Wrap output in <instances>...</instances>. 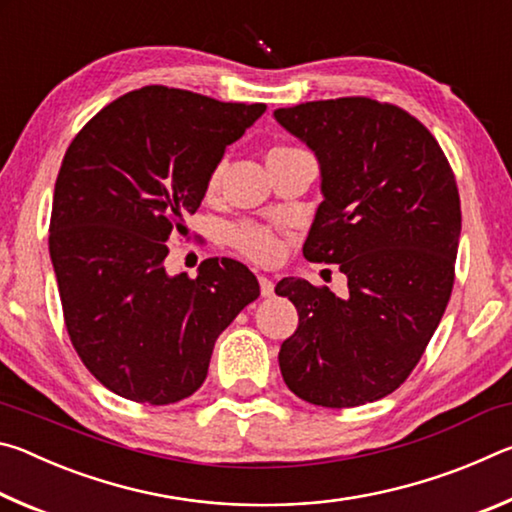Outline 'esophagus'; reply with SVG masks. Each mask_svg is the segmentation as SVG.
I'll return each instance as SVG.
<instances>
[{
    "label": "esophagus",
    "instance_id": "34e87169",
    "mask_svg": "<svg viewBox=\"0 0 512 512\" xmlns=\"http://www.w3.org/2000/svg\"><path fill=\"white\" fill-rule=\"evenodd\" d=\"M259 291H262V298H273L275 296L273 280H268L266 275H259Z\"/></svg>",
    "mask_w": 512,
    "mask_h": 512
}]
</instances>
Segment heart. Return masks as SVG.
Wrapping results in <instances>:
<instances>
[{"label": "heart", "instance_id": "1", "mask_svg": "<svg viewBox=\"0 0 512 512\" xmlns=\"http://www.w3.org/2000/svg\"><path fill=\"white\" fill-rule=\"evenodd\" d=\"M219 171L221 169H216L212 173V178H210L212 187L219 183ZM230 235L241 253H246L248 257L257 259V262H271V259H275L277 253H280V244H277L275 235L268 228H262V225L239 223L232 228Z\"/></svg>", "mask_w": 512, "mask_h": 512}]
</instances>
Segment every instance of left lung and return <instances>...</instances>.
<instances>
[{"label":"left lung","instance_id":"left-lung-1","mask_svg":"<svg viewBox=\"0 0 512 512\" xmlns=\"http://www.w3.org/2000/svg\"><path fill=\"white\" fill-rule=\"evenodd\" d=\"M314 151L320 194L302 253L341 264L348 296L300 277L277 282L298 309L282 343L289 391L327 409L393 393L445 314L461 237V198L443 149L409 112L366 97L273 112Z\"/></svg>","mask_w":512,"mask_h":512}]
</instances>
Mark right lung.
Segmentation results:
<instances>
[{
  "mask_svg": "<svg viewBox=\"0 0 512 512\" xmlns=\"http://www.w3.org/2000/svg\"><path fill=\"white\" fill-rule=\"evenodd\" d=\"M264 110L149 85L108 103L69 144L49 255L69 339L119 397L162 406L194 395L219 334L257 300V277L228 257L205 259L196 280L169 275L164 241Z\"/></svg>",
  "mask_w": 512,
  "mask_h": 512,
  "instance_id": "add662e5",
  "label": "right lung"
}]
</instances>
